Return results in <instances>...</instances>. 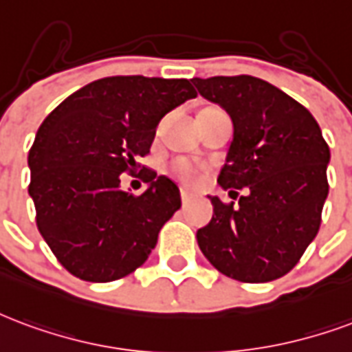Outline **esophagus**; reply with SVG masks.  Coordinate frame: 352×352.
Wrapping results in <instances>:
<instances>
[{"label":"esophagus","mask_w":352,"mask_h":352,"mask_svg":"<svg viewBox=\"0 0 352 352\" xmlns=\"http://www.w3.org/2000/svg\"><path fill=\"white\" fill-rule=\"evenodd\" d=\"M181 199H183V205H188L190 199H192V194H188L186 190H181Z\"/></svg>","instance_id":"34e87169"}]
</instances>
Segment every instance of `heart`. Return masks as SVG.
Instances as JSON below:
<instances>
[{"label":"heart","mask_w":352,"mask_h":352,"mask_svg":"<svg viewBox=\"0 0 352 352\" xmlns=\"http://www.w3.org/2000/svg\"><path fill=\"white\" fill-rule=\"evenodd\" d=\"M166 171L173 179H177L179 183L186 184V186H199L207 177V166L188 160V158H183V156L169 160L168 166H166Z\"/></svg>","instance_id":"heart-1"}]
</instances>
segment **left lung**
<instances>
[{"label":"left lung","instance_id":"8db88e82","mask_svg":"<svg viewBox=\"0 0 352 352\" xmlns=\"http://www.w3.org/2000/svg\"><path fill=\"white\" fill-rule=\"evenodd\" d=\"M192 83L233 119V142L218 183L229 194L248 190L239 203L210 197L214 214L197 229V244L210 265L233 280L282 278L321 226L330 160L321 129L300 102L259 78H194Z\"/></svg>","mask_w":352,"mask_h":352}]
</instances>
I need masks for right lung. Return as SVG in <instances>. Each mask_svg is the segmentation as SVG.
Returning a JSON list of instances; mask_svg holds the SVG:
<instances>
[{
  "label": "right lung",
  "instance_id": "1",
  "mask_svg": "<svg viewBox=\"0 0 352 352\" xmlns=\"http://www.w3.org/2000/svg\"><path fill=\"white\" fill-rule=\"evenodd\" d=\"M197 93L190 80L110 76L72 93L41 124L30 151L37 228L57 261L85 282H113L147 261L181 209V192L145 169L149 188L121 190L149 155L156 124Z\"/></svg>",
  "mask_w": 352,
  "mask_h": 352
}]
</instances>
